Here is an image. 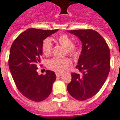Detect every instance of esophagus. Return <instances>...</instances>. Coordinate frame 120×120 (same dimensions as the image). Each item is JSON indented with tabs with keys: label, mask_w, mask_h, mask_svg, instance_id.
<instances>
[{
	"label": "esophagus",
	"mask_w": 120,
	"mask_h": 120,
	"mask_svg": "<svg viewBox=\"0 0 120 120\" xmlns=\"http://www.w3.org/2000/svg\"><path fill=\"white\" fill-rule=\"evenodd\" d=\"M56 76L57 77H61V76L62 75V73H56Z\"/></svg>",
	"instance_id": "obj_1"
}]
</instances>
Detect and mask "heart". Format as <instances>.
I'll list each match as a JSON object with an SVG mask.
<instances>
[{
  "label": "heart",
  "instance_id": "obj_1",
  "mask_svg": "<svg viewBox=\"0 0 120 120\" xmlns=\"http://www.w3.org/2000/svg\"><path fill=\"white\" fill-rule=\"evenodd\" d=\"M56 41L62 46L65 47L66 53L71 56H75L79 53V48L76 45L73 44L70 36L65 34L58 35L56 38ZM53 49V44L49 38L45 39L41 44V50L45 56H49ZM71 64V59L67 57H54L47 63L48 68L58 73H62Z\"/></svg>",
  "mask_w": 120,
  "mask_h": 120
}]
</instances>
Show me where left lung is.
<instances>
[{
  "instance_id": "8db88e82",
  "label": "left lung",
  "mask_w": 120,
  "mask_h": 120,
  "mask_svg": "<svg viewBox=\"0 0 120 120\" xmlns=\"http://www.w3.org/2000/svg\"><path fill=\"white\" fill-rule=\"evenodd\" d=\"M82 43L81 54L76 66L81 74L71 73L67 90L77 100L93 97L101 89L110 71V50L105 40L92 29L68 30Z\"/></svg>"
}]
</instances>
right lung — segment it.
Returning <instances> with one entry per match:
<instances>
[{
  "label": "right lung",
  "mask_w": 120,
  "mask_h": 120,
  "mask_svg": "<svg viewBox=\"0 0 120 120\" xmlns=\"http://www.w3.org/2000/svg\"><path fill=\"white\" fill-rule=\"evenodd\" d=\"M57 30L28 29L11 47L8 63L14 82L19 91L34 102L43 101L49 96L56 79L53 71L39 75L37 69L43 54L42 42Z\"/></svg>",
  "instance_id": "obj_1"
}]
</instances>
